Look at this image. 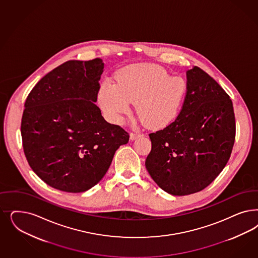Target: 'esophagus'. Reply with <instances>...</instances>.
Here are the masks:
<instances>
[{
  "mask_svg": "<svg viewBox=\"0 0 258 258\" xmlns=\"http://www.w3.org/2000/svg\"><path fill=\"white\" fill-rule=\"evenodd\" d=\"M142 137V134L138 133H131L130 134V140L131 141H135V140H138L139 138Z\"/></svg>",
  "mask_w": 258,
  "mask_h": 258,
  "instance_id": "obj_1",
  "label": "esophagus"
}]
</instances>
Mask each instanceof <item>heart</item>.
<instances>
[{
    "mask_svg": "<svg viewBox=\"0 0 258 258\" xmlns=\"http://www.w3.org/2000/svg\"><path fill=\"white\" fill-rule=\"evenodd\" d=\"M185 92L182 79L170 76L161 67L140 63L123 69L117 77L116 86L101 85L100 102L110 115L119 116L135 112L142 124L149 129L165 127L175 118Z\"/></svg>",
    "mask_w": 258,
    "mask_h": 258,
    "instance_id": "1",
    "label": "heart"
}]
</instances>
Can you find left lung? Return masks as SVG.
Returning a JSON list of instances; mask_svg holds the SVG:
<instances>
[{
  "label": "left lung",
  "mask_w": 258,
  "mask_h": 258,
  "mask_svg": "<svg viewBox=\"0 0 258 258\" xmlns=\"http://www.w3.org/2000/svg\"><path fill=\"white\" fill-rule=\"evenodd\" d=\"M186 95L175 120L149 134L145 161L151 177L173 196L201 191L231 157L235 140L233 102L224 89L198 67L186 72Z\"/></svg>",
  "instance_id": "left-lung-1"
}]
</instances>
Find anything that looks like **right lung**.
<instances>
[{
	"mask_svg": "<svg viewBox=\"0 0 258 258\" xmlns=\"http://www.w3.org/2000/svg\"><path fill=\"white\" fill-rule=\"evenodd\" d=\"M103 63L68 60L44 76L27 96L21 134L25 158L51 187L89 190L108 171L129 134L111 124L95 104Z\"/></svg>",
	"mask_w": 258,
	"mask_h": 258,
	"instance_id": "1",
	"label": "right lung"
}]
</instances>
